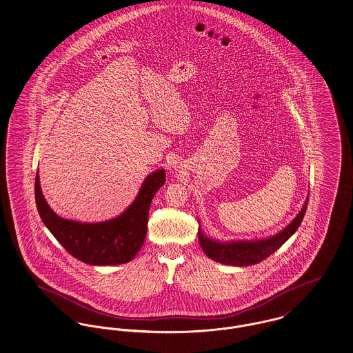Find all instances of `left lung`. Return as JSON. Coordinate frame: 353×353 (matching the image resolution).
I'll list each match as a JSON object with an SVG mask.
<instances>
[{
  "instance_id": "1",
  "label": "left lung",
  "mask_w": 353,
  "mask_h": 353,
  "mask_svg": "<svg viewBox=\"0 0 353 353\" xmlns=\"http://www.w3.org/2000/svg\"><path fill=\"white\" fill-rule=\"evenodd\" d=\"M309 195L306 196L301 212L296 218L277 234L259 239H233V241H216L205 234L199 226L198 239L205 254L215 262L233 266H250L268 259L277 249L296 233L303 222L307 208Z\"/></svg>"
}]
</instances>
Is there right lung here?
Here are the masks:
<instances>
[{
	"label": "right lung",
	"mask_w": 353,
	"mask_h": 353,
	"mask_svg": "<svg viewBox=\"0 0 353 353\" xmlns=\"http://www.w3.org/2000/svg\"><path fill=\"white\" fill-rule=\"evenodd\" d=\"M165 171H152L143 181L134 202L117 218L103 222L65 219L50 209L43 195L39 171L36 174V206L48 230L61 246L84 263L94 266L121 265L134 259L147 234L151 201L165 185Z\"/></svg>",
	"instance_id": "right-lung-1"
}]
</instances>
